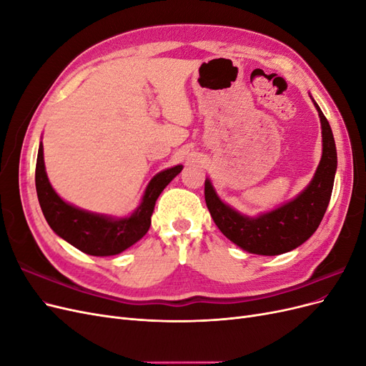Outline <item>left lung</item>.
I'll return each instance as SVG.
<instances>
[{
  "label": "left lung",
  "instance_id": "1",
  "mask_svg": "<svg viewBox=\"0 0 366 366\" xmlns=\"http://www.w3.org/2000/svg\"><path fill=\"white\" fill-rule=\"evenodd\" d=\"M313 104L322 128V157L313 180L292 202L258 217H247L221 202L210 180L204 182V200L217 227L242 250L265 257L290 252L315 234L325 215L333 192L337 152L328 120Z\"/></svg>",
  "mask_w": 366,
  "mask_h": 366
}]
</instances>
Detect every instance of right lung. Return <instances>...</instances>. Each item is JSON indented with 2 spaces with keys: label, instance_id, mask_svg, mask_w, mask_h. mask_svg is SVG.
Segmentation results:
<instances>
[{
  "label": "right lung",
  "instance_id": "right-lung-1",
  "mask_svg": "<svg viewBox=\"0 0 366 366\" xmlns=\"http://www.w3.org/2000/svg\"><path fill=\"white\" fill-rule=\"evenodd\" d=\"M182 169L183 166L177 164L154 175L142 197V203L125 218L88 212L64 202L49 182L46 164H44L42 143H39L38 149L35 183L42 214L54 234L86 254L113 257L136 244L147 234L159 195Z\"/></svg>",
  "mask_w": 366,
  "mask_h": 366
}]
</instances>
